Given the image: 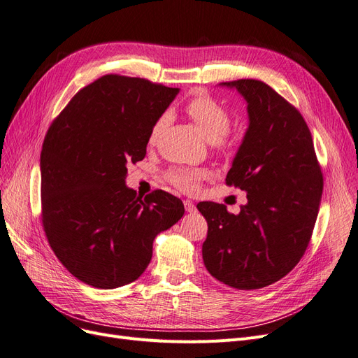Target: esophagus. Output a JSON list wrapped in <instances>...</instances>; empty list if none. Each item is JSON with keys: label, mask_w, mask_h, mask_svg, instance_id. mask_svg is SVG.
Returning a JSON list of instances; mask_svg holds the SVG:
<instances>
[{"label": "esophagus", "mask_w": 358, "mask_h": 358, "mask_svg": "<svg viewBox=\"0 0 358 358\" xmlns=\"http://www.w3.org/2000/svg\"><path fill=\"white\" fill-rule=\"evenodd\" d=\"M183 206H185L187 212H196V204H194L191 200L183 201Z\"/></svg>", "instance_id": "esophagus-1"}]
</instances>
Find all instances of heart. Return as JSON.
<instances>
[{
	"label": "heart",
	"instance_id": "1",
	"mask_svg": "<svg viewBox=\"0 0 358 358\" xmlns=\"http://www.w3.org/2000/svg\"><path fill=\"white\" fill-rule=\"evenodd\" d=\"M185 110L194 125L197 127L203 137L209 143L216 146H227V133L230 129V113L224 106L216 103L208 95H197L187 103ZM169 122V116L162 115L154 122L149 133V143L154 145L162 129ZM206 176V171L201 169L188 167H173L167 171V180L173 185L183 191H192L197 187L199 179Z\"/></svg>",
	"mask_w": 358,
	"mask_h": 358
}]
</instances>
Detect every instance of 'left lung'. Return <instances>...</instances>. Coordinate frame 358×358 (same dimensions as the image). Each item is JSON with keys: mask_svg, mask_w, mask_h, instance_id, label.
<instances>
[{"mask_svg": "<svg viewBox=\"0 0 358 358\" xmlns=\"http://www.w3.org/2000/svg\"><path fill=\"white\" fill-rule=\"evenodd\" d=\"M248 104L249 125L227 173V185L246 192L234 215L201 201L208 221L203 262L209 273L237 289L282 279L309 245L322 196L321 167L305 119L262 80L220 83Z\"/></svg>", "mask_w": 358, "mask_h": 358, "instance_id": "8db88e82", "label": "left lung"}]
</instances>
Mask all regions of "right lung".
Listing matches in <instances>:
<instances>
[{"mask_svg":"<svg viewBox=\"0 0 358 358\" xmlns=\"http://www.w3.org/2000/svg\"><path fill=\"white\" fill-rule=\"evenodd\" d=\"M179 94L140 78L106 74L76 94L43 142L41 221L62 266L82 282L112 289L133 282L155 237L185 209L157 189L142 199L127 166L146 155L149 133Z\"/></svg>","mask_w":358,"mask_h":358,"instance_id":"1","label":"right lung"}]
</instances>
